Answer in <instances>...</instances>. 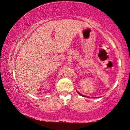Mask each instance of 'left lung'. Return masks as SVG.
Segmentation results:
<instances>
[{"instance_id": "obj_1", "label": "left lung", "mask_w": 130, "mask_h": 130, "mask_svg": "<svg viewBox=\"0 0 130 130\" xmlns=\"http://www.w3.org/2000/svg\"><path fill=\"white\" fill-rule=\"evenodd\" d=\"M76 91H77V93H78V94H79V95H81V96H84V97H85V96H85V95H83V94H81V93H79V92H78V91H77V90H76ZM95 98H98V97H95Z\"/></svg>"}]
</instances>
